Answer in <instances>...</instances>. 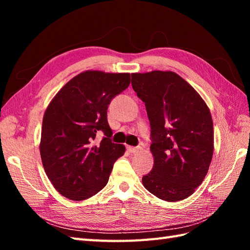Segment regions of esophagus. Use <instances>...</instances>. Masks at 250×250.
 Returning a JSON list of instances; mask_svg holds the SVG:
<instances>
[{
	"label": "esophagus",
	"mask_w": 250,
	"mask_h": 250,
	"mask_svg": "<svg viewBox=\"0 0 250 250\" xmlns=\"http://www.w3.org/2000/svg\"><path fill=\"white\" fill-rule=\"evenodd\" d=\"M126 149H128L131 153L137 152L140 150V147H133V146H126Z\"/></svg>",
	"instance_id": "34e87169"
}]
</instances>
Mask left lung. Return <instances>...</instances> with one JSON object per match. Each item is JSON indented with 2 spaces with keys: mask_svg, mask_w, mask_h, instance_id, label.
Here are the masks:
<instances>
[{
  "mask_svg": "<svg viewBox=\"0 0 250 250\" xmlns=\"http://www.w3.org/2000/svg\"><path fill=\"white\" fill-rule=\"evenodd\" d=\"M131 76L132 88L146 106L155 160L143 185L161 200L188 198L203 182L213 158L210 111L176 73L152 71Z\"/></svg>",
  "mask_w": 250,
  "mask_h": 250,
  "instance_id": "obj_1",
  "label": "left lung"
}]
</instances>
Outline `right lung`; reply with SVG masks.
<instances>
[{
  "label": "right lung",
  "instance_id": "1",
  "mask_svg": "<svg viewBox=\"0 0 250 250\" xmlns=\"http://www.w3.org/2000/svg\"><path fill=\"white\" fill-rule=\"evenodd\" d=\"M130 74L87 71L72 78L47 107L40 151L54 187L65 198L82 201L98 193L108 182L124 145L111 142L107 108L129 87ZM98 131L104 136L93 146Z\"/></svg>",
  "mask_w": 250,
  "mask_h": 250
}]
</instances>
